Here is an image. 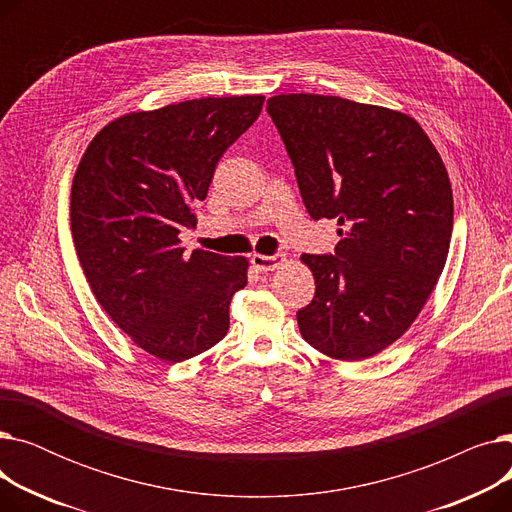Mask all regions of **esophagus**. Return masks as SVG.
I'll use <instances>...</instances> for the list:
<instances>
[{"mask_svg": "<svg viewBox=\"0 0 512 512\" xmlns=\"http://www.w3.org/2000/svg\"><path fill=\"white\" fill-rule=\"evenodd\" d=\"M251 263L255 270L259 272H276L286 263V255H263V253H253Z\"/></svg>", "mask_w": 512, "mask_h": 512, "instance_id": "34e87169", "label": "esophagus"}]
</instances>
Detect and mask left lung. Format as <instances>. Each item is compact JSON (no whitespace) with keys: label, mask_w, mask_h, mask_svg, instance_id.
I'll return each instance as SVG.
<instances>
[{"label":"left lung","mask_w":512,"mask_h":512,"mask_svg":"<svg viewBox=\"0 0 512 512\" xmlns=\"http://www.w3.org/2000/svg\"><path fill=\"white\" fill-rule=\"evenodd\" d=\"M267 112L313 220H338L336 255H301L315 280L297 313L303 338L338 361H363L405 334L450 249L452 186L421 124L390 107L288 93Z\"/></svg>","instance_id":"obj_1"}]
</instances>
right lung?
<instances>
[{
    "mask_svg": "<svg viewBox=\"0 0 512 512\" xmlns=\"http://www.w3.org/2000/svg\"><path fill=\"white\" fill-rule=\"evenodd\" d=\"M263 95L201 97L124 114L78 161L74 249L97 303L145 353L197 357L230 328L249 259L180 247L224 151L261 114Z\"/></svg>",
    "mask_w": 512,
    "mask_h": 512,
    "instance_id": "right-lung-1",
    "label": "right lung"
}]
</instances>
